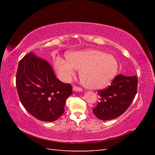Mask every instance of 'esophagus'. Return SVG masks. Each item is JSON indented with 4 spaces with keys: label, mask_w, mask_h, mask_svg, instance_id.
<instances>
[{
    "label": "esophagus",
    "mask_w": 155,
    "mask_h": 155,
    "mask_svg": "<svg viewBox=\"0 0 155 155\" xmlns=\"http://www.w3.org/2000/svg\"><path fill=\"white\" fill-rule=\"evenodd\" d=\"M73 91H82V89H81V87H77V86H74L72 88Z\"/></svg>",
    "instance_id": "obj_1"
}]
</instances>
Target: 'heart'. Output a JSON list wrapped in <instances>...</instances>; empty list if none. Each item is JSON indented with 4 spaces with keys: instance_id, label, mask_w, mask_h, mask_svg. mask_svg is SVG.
Returning <instances> with one entry per match:
<instances>
[{
    "instance_id": "b5f03b06",
    "label": "heart",
    "mask_w": 155,
    "mask_h": 155,
    "mask_svg": "<svg viewBox=\"0 0 155 155\" xmlns=\"http://www.w3.org/2000/svg\"><path fill=\"white\" fill-rule=\"evenodd\" d=\"M65 59L54 61V68L59 78L68 81L75 74V69L80 70L79 77L86 88L97 90L105 87L115 78L118 63L111 54L99 50L68 52Z\"/></svg>"
}]
</instances>
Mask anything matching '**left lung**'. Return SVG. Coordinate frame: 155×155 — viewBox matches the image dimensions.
Segmentation results:
<instances>
[{
  "label": "left lung",
  "instance_id": "8db88e82",
  "mask_svg": "<svg viewBox=\"0 0 155 155\" xmlns=\"http://www.w3.org/2000/svg\"><path fill=\"white\" fill-rule=\"evenodd\" d=\"M137 78L118 74L105 90L98 91L100 102L93 109L94 115L101 120L116 118L126 111L137 93Z\"/></svg>",
  "mask_w": 155,
  "mask_h": 155
}]
</instances>
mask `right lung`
Returning <instances> with one entry per match:
<instances>
[{
    "label": "right lung",
    "mask_w": 155,
    "mask_h": 155,
    "mask_svg": "<svg viewBox=\"0 0 155 155\" xmlns=\"http://www.w3.org/2000/svg\"><path fill=\"white\" fill-rule=\"evenodd\" d=\"M16 87L27 111L45 122L55 121L64 114L65 101L72 93V86L57 79L51 65L33 53L19 62Z\"/></svg>",
    "instance_id": "obj_1"
}]
</instances>
